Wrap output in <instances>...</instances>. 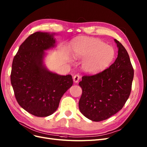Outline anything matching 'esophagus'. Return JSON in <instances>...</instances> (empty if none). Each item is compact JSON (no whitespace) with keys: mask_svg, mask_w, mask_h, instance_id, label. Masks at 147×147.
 Wrapping results in <instances>:
<instances>
[{"mask_svg":"<svg viewBox=\"0 0 147 147\" xmlns=\"http://www.w3.org/2000/svg\"><path fill=\"white\" fill-rule=\"evenodd\" d=\"M80 75H75L74 77V82H75V83H77L78 81H79V80H80Z\"/></svg>","mask_w":147,"mask_h":147,"instance_id":"34e87169","label":"esophagus"}]
</instances>
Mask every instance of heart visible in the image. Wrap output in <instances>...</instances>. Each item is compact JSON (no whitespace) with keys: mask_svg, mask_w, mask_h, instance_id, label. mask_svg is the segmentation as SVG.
<instances>
[{"mask_svg":"<svg viewBox=\"0 0 147 147\" xmlns=\"http://www.w3.org/2000/svg\"><path fill=\"white\" fill-rule=\"evenodd\" d=\"M74 56L77 59H85L82 65L84 71L95 74L111 63L114 57V50L98 39L80 38L75 41Z\"/></svg>","mask_w":147,"mask_h":147,"instance_id":"b5f03b06","label":"heart"}]
</instances>
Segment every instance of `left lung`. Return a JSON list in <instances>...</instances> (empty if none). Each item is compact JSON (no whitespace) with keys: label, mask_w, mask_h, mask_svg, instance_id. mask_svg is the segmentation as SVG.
<instances>
[{"label":"left lung","mask_w":147,"mask_h":147,"mask_svg":"<svg viewBox=\"0 0 147 147\" xmlns=\"http://www.w3.org/2000/svg\"><path fill=\"white\" fill-rule=\"evenodd\" d=\"M118 56L109 67L94 75H85L79 83L82 94L80 111L86 117L100 122L122 109L129 97L134 69L125 48L117 39Z\"/></svg>","instance_id":"obj_1"}]
</instances>
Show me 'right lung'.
Returning <instances> with one entry per match:
<instances>
[{
  "instance_id": "add662e5",
  "label": "right lung",
  "mask_w": 147,
  "mask_h": 147,
  "mask_svg": "<svg viewBox=\"0 0 147 147\" xmlns=\"http://www.w3.org/2000/svg\"><path fill=\"white\" fill-rule=\"evenodd\" d=\"M53 34L35 32L20 45L11 72V83L19 105L37 117L56 111L63 94L73 84L72 75L49 71L43 64L44 50L53 47Z\"/></svg>"
}]
</instances>
